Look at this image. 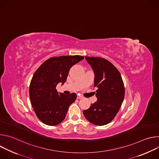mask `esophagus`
<instances>
[{"instance_id": "esophagus-1", "label": "esophagus", "mask_w": 159, "mask_h": 159, "mask_svg": "<svg viewBox=\"0 0 159 159\" xmlns=\"http://www.w3.org/2000/svg\"><path fill=\"white\" fill-rule=\"evenodd\" d=\"M77 99H83V97L82 96H80V95H77Z\"/></svg>"}]
</instances>
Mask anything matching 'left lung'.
I'll return each instance as SVG.
<instances>
[{
    "label": "left lung",
    "mask_w": 159,
    "mask_h": 159,
    "mask_svg": "<svg viewBox=\"0 0 159 159\" xmlns=\"http://www.w3.org/2000/svg\"><path fill=\"white\" fill-rule=\"evenodd\" d=\"M94 74V87L98 100L83 113L94 125L102 126L116 116L125 98V87L121 74L108 60L100 57H85Z\"/></svg>",
    "instance_id": "obj_1"
}]
</instances>
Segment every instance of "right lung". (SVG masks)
<instances>
[{"label": "right lung", "mask_w": 159, "mask_h": 159, "mask_svg": "<svg viewBox=\"0 0 159 159\" xmlns=\"http://www.w3.org/2000/svg\"><path fill=\"white\" fill-rule=\"evenodd\" d=\"M84 58L79 55L52 57L34 72L30 85V97L37 117L43 123L55 126L65 118L77 95L58 93L56 87L59 83L64 84L70 68Z\"/></svg>", "instance_id": "obj_1"}]
</instances>
